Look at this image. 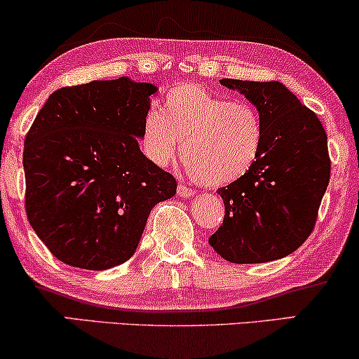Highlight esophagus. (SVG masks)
<instances>
[{
    "label": "esophagus",
    "mask_w": 359,
    "mask_h": 359,
    "mask_svg": "<svg viewBox=\"0 0 359 359\" xmlns=\"http://www.w3.org/2000/svg\"><path fill=\"white\" fill-rule=\"evenodd\" d=\"M178 194L181 198H191L194 194V189L189 188V186H186L183 183L178 184Z\"/></svg>",
    "instance_id": "esophagus-1"
}]
</instances>
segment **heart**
Listing matches in <instances>:
<instances>
[{"mask_svg":"<svg viewBox=\"0 0 359 359\" xmlns=\"http://www.w3.org/2000/svg\"><path fill=\"white\" fill-rule=\"evenodd\" d=\"M181 160L204 186H227L255 165L264 143V120L257 107L227 99L199 83H180L150 109L142 125L145 155L160 166Z\"/></svg>","mask_w":359,"mask_h":359,"instance_id":"1","label":"heart"}]
</instances>
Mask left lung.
I'll list each match as a JSON object with an SVG mask.
<instances>
[{
  "mask_svg": "<svg viewBox=\"0 0 359 359\" xmlns=\"http://www.w3.org/2000/svg\"><path fill=\"white\" fill-rule=\"evenodd\" d=\"M257 107L264 143L250 171L217 189L224 219L211 248L234 264H262L306 241L328 188L332 161L322 122L282 82L222 79Z\"/></svg>",
  "mask_w": 359,
  "mask_h": 359,
  "instance_id": "1",
  "label": "left lung"
}]
</instances>
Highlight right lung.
Masks as SVG:
<instances>
[{
  "mask_svg": "<svg viewBox=\"0 0 359 359\" xmlns=\"http://www.w3.org/2000/svg\"><path fill=\"white\" fill-rule=\"evenodd\" d=\"M156 87L92 81L53 92L25 140L26 214L60 262L105 271L132 257L155 204L176 180L143 155Z\"/></svg>",
  "mask_w": 359,
  "mask_h": 359,
  "instance_id": "obj_1",
  "label": "right lung"
}]
</instances>
